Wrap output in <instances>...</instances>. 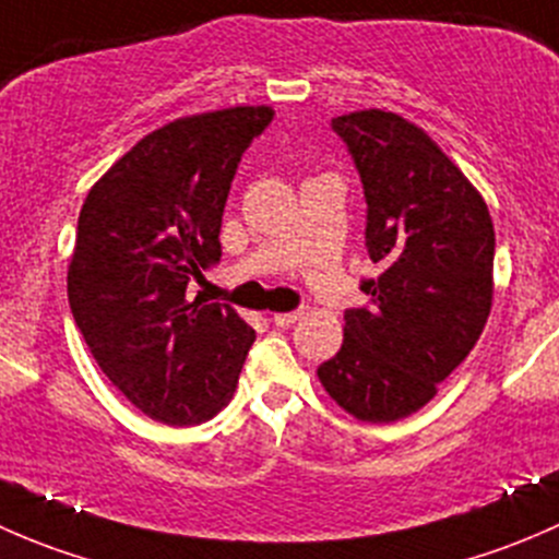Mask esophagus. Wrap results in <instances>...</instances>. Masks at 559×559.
<instances>
[{"label":"esophagus","instance_id":"34e87169","mask_svg":"<svg viewBox=\"0 0 559 559\" xmlns=\"http://www.w3.org/2000/svg\"><path fill=\"white\" fill-rule=\"evenodd\" d=\"M302 319V311H292V313H275L273 316V321L278 326H292L295 324V321H300Z\"/></svg>","mask_w":559,"mask_h":559}]
</instances>
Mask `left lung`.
<instances>
[{
    "label": "left lung",
    "instance_id": "8db88e82",
    "mask_svg": "<svg viewBox=\"0 0 559 559\" xmlns=\"http://www.w3.org/2000/svg\"><path fill=\"white\" fill-rule=\"evenodd\" d=\"M368 202L365 246L381 267L348 308L321 386L359 421H397L436 397L492 311L495 227L476 186L436 140L389 110L332 118Z\"/></svg>",
    "mask_w": 559,
    "mask_h": 559
}]
</instances>
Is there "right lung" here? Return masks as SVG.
<instances>
[{"label": "right lung", "instance_id": "obj_1", "mask_svg": "<svg viewBox=\"0 0 559 559\" xmlns=\"http://www.w3.org/2000/svg\"><path fill=\"white\" fill-rule=\"evenodd\" d=\"M273 107L175 118L88 191L67 270L72 316L110 384L170 427L216 416L257 332L222 302L186 297L222 259V216L240 156Z\"/></svg>", "mask_w": 559, "mask_h": 559}]
</instances>
